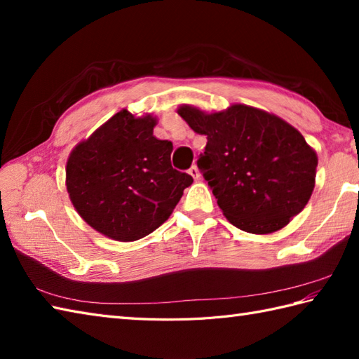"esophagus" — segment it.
Masks as SVG:
<instances>
[{"mask_svg": "<svg viewBox=\"0 0 359 359\" xmlns=\"http://www.w3.org/2000/svg\"><path fill=\"white\" fill-rule=\"evenodd\" d=\"M188 172L193 175V179H194V180H201V172H199V168H197L196 165H193L191 168H189Z\"/></svg>", "mask_w": 359, "mask_h": 359, "instance_id": "esophagus-1", "label": "esophagus"}]
</instances>
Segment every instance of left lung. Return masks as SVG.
<instances>
[{
    "label": "left lung",
    "mask_w": 359,
    "mask_h": 359,
    "mask_svg": "<svg viewBox=\"0 0 359 359\" xmlns=\"http://www.w3.org/2000/svg\"><path fill=\"white\" fill-rule=\"evenodd\" d=\"M177 114L194 133L207 135L197 166L230 224L270 234L306 207L318 156L285 120L241 103L217 112L180 104Z\"/></svg>",
    "instance_id": "8db88e82"
}]
</instances>
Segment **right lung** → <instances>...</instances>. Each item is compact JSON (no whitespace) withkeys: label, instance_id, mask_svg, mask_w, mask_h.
Returning a JSON list of instances; mask_svg holds the SVG:
<instances>
[{"label":"right lung","instance_id":"1","mask_svg":"<svg viewBox=\"0 0 359 359\" xmlns=\"http://www.w3.org/2000/svg\"><path fill=\"white\" fill-rule=\"evenodd\" d=\"M157 118L128 109L75 144L66 189L85 222L114 241L148 236L171 216L193 177L171 166L172 143L154 137Z\"/></svg>","mask_w":359,"mask_h":359}]
</instances>
